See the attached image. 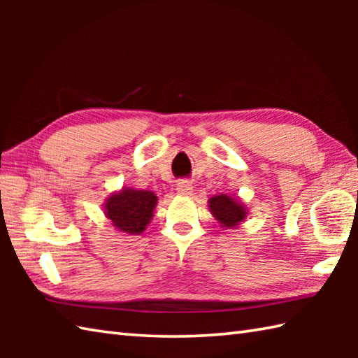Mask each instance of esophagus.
Segmentation results:
<instances>
[{
  "label": "esophagus",
  "mask_w": 358,
  "mask_h": 358,
  "mask_svg": "<svg viewBox=\"0 0 358 358\" xmlns=\"http://www.w3.org/2000/svg\"><path fill=\"white\" fill-rule=\"evenodd\" d=\"M177 192L180 195H191L192 194V183L189 181H180L177 185Z\"/></svg>",
  "instance_id": "34e87169"
}]
</instances>
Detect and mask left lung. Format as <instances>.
Wrapping results in <instances>:
<instances>
[{
  "label": "left lung",
  "instance_id": "8db88e82",
  "mask_svg": "<svg viewBox=\"0 0 358 358\" xmlns=\"http://www.w3.org/2000/svg\"><path fill=\"white\" fill-rule=\"evenodd\" d=\"M208 206L210 214L215 217L220 226L224 227V229H234V227H237L238 224L245 222V218L249 214L245 204L226 194L210 196Z\"/></svg>",
  "mask_w": 358,
  "mask_h": 358
}]
</instances>
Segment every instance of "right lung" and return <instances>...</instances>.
<instances>
[{
  "label": "right lung",
  "mask_w": 358,
  "mask_h": 358,
  "mask_svg": "<svg viewBox=\"0 0 358 358\" xmlns=\"http://www.w3.org/2000/svg\"><path fill=\"white\" fill-rule=\"evenodd\" d=\"M158 196L152 191L123 187L110 194L104 201V215L117 231L140 235L154 217Z\"/></svg>",
  "instance_id": "obj_1"
}]
</instances>
